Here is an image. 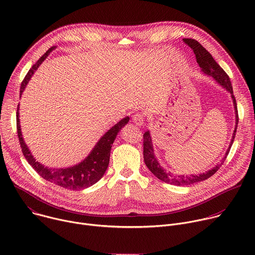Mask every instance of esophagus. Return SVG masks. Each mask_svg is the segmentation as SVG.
Wrapping results in <instances>:
<instances>
[{"instance_id":"obj_1","label":"esophagus","mask_w":255,"mask_h":255,"mask_svg":"<svg viewBox=\"0 0 255 255\" xmlns=\"http://www.w3.org/2000/svg\"><path fill=\"white\" fill-rule=\"evenodd\" d=\"M132 121L137 126H142L143 123H144V115L142 113H136L132 116Z\"/></svg>"}]
</instances>
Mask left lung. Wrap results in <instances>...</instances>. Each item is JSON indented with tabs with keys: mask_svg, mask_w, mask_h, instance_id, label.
<instances>
[{
	"mask_svg": "<svg viewBox=\"0 0 255 255\" xmlns=\"http://www.w3.org/2000/svg\"><path fill=\"white\" fill-rule=\"evenodd\" d=\"M184 42L186 44H188L194 50V52L196 54L197 62L199 63L204 74L212 77L218 84H220L224 89H226L231 94V98L233 100L234 109H235L236 126H235V130H234L229 147H228L224 157L221 159V162L218 163L215 167H213L212 169H210L206 172H203L200 174H191V175L173 174L170 171H166L165 169H163V167L160 166L159 162L157 161L156 157L154 156L153 144H152L150 133H149V131L145 132L143 134V158H144L145 164H146V166L149 168V170L158 179L164 181V183H166V184H170V185H174V186H189V185H193L196 183H200V181L205 180V179L209 178L210 176H212L218 169H219L220 166L224 163V161L227 158V155L230 151V148L232 146L234 138H235V133H236L237 124H238L237 104H236L235 97L233 95V89H232V85L230 82V78L224 71V69L216 62V60L213 58L211 53L206 48H204L197 40L192 39V38H184Z\"/></svg>",
	"mask_w": 255,
	"mask_h": 255,
	"instance_id": "obj_1",
	"label": "left lung"
}]
</instances>
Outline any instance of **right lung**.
<instances>
[{"label":"right lung","mask_w":255,"mask_h":255,"mask_svg":"<svg viewBox=\"0 0 255 255\" xmlns=\"http://www.w3.org/2000/svg\"><path fill=\"white\" fill-rule=\"evenodd\" d=\"M55 47L49 48L40 58L36 62L27 72L26 77L24 78L21 88H20V97L24 92L29 80L34 75L35 70L39 67V65L44 61V59L49 55V53ZM17 132L18 138L20 142V146L22 148V152L28 161V163L34 168V170L37 172L41 177L50 181V183L62 187L67 190L72 191H79L83 189H87L94 184H96L98 180L102 178L104 175L109 161H110V153L112 144L119 133V131L128 123L129 117H125L121 121H119L116 125H114L110 130H108L103 137L98 141L95 145V147L91 151V153L79 164L74 166L66 167V168H48L45 167L43 164H40L38 161H36L35 158L32 156L29 148L22 137L20 121H19V105L17 108Z\"/></svg>","instance_id":"1"}]
</instances>
